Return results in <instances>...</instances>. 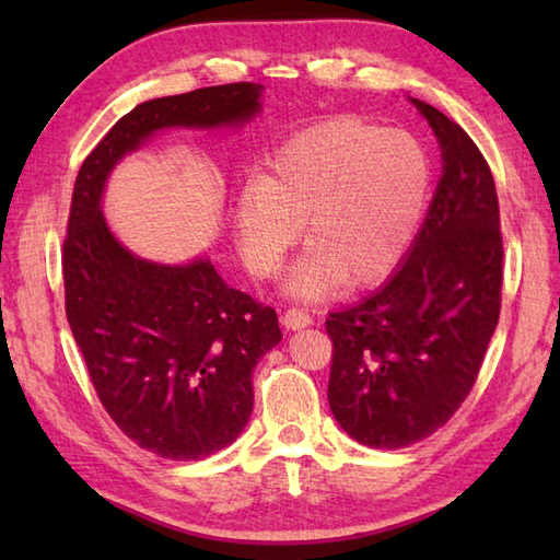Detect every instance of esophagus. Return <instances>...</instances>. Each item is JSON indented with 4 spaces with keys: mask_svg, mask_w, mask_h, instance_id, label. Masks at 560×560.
I'll return each mask as SVG.
<instances>
[{
    "mask_svg": "<svg viewBox=\"0 0 560 560\" xmlns=\"http://www.w3.org/2000/svg\"><path fill=\"white\" fill-rule=\"evenodd\" d=\"M283 325H287V329H301L313 325V315L303 311V307H289V311L283 313Z\"/></svg>",
    "mask_w": 560,
    "mask_h": 560,
    "instance_id": "obj_1",
    "label": "esophagus"
}]
</instances>
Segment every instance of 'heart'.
Masks as SVG:
<instances>
[{
  "label": "heart",
  "mask_w": 560,
  "mask_h": 560,
  "mask_svg": "<svg viewBox=\"0 0 560 560\" xmlns=\"http://www.w3.org/2000/svg\"><path fill=\"white\" fill-rule=\"evenodd\" d=\"M423 147L359 117H337L287 141L235 201L247 269L271 277L305 221L303 259L289 273L295 295H323L347 279L368 287L407 253L428 199Z\"/></svg>",
  "instance_id": "obj_1"
}]
</instances>
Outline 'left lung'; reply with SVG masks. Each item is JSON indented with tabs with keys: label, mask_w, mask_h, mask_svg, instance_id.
<instances>
[{
	"label": "left lung",
	"mask_w": 560,
	"mask_h": 560,
	"mask_svg": "<svg viewBox=\"0 0 560 560\" xmlns=\"http://www.w3.org/2000/svg\"><path fill=\"white\" fill-rule=\"evenodd\" d=\"M443 149V177L409 257L383 289L329 313L327 399L353 440L419 443L467 399L501 315L503 235L483 153L433 105L416 101Z\"/></svg>",
	"instance_id": "8db88e82"
}]
</instances>
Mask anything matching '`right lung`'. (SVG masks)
Here are the masks:
<instances>
[{"label": "right lung", "instance_id": "right-lung-1", "mask_svg": "<svg viewBox=\"0 0 560 560\" xmlns=\"http://www.w3.org/2000/svg\"><path fill=\"white\" fill-rule=\"evenodd\" d=\"M237 81L137 105L83 159L62 247L65 311L93 389L117 428L153 455L201 459L253 413V371L281 341L273 307L231 289L211 261L163 267L115 241L101 213L105 177L163 127H221L259 110Z\"/></svg>", "mask_w": 560, "mask_h": 560}]
</instances>
